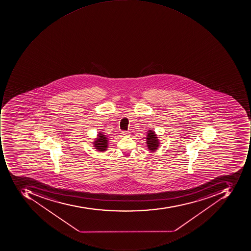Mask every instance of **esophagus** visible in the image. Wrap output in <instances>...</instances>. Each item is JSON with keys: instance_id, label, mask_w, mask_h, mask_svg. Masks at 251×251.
Masks as SVG:
<instances>
[{"instance_id": "34e87169", "label": "esophagus", "mask_w": 251, "mask_h": 251, "mask_svg": "<svg viewBox=\"0 0 251 251\" xmlns=\"http://www.w3.org/2000/svg\"><path fill=\"white\" fill-rule=\"evenodd\" d=\"M122 134L123 135V136H129V132L123 131L122 133Z\"/></svg>"}]
</instances>
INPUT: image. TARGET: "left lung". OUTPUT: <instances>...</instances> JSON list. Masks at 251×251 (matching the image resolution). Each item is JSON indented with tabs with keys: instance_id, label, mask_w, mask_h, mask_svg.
I'll return each mask as SVG.
<instances>
[{
	"instance_id": "left-lung-1",
	"label": "left lung",
	"mask_w": 251,
	"mask_h": 251,
	"mask_svg": "<svg viewBox=\"0 0 251 251\" xmlns=\"http://www.w3.org/2000/svg\"><path fill=\"white\" fill-rule=\"evenodd\" d=\"M146 136V146L149 149V152L152 153L157 151L161 145L157 133L153 129H148Z\"/></svg>"
}]
</instances>
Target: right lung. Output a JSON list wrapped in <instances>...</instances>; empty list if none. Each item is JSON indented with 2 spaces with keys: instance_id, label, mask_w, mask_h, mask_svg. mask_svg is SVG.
I'll return each mask as SVG.
<instances>
[{
  "instance_id": "1",
  "label": "right lung",
  "mask_w": 251,
  "mask_h": 251,
  "mask_svg": "<svg viewBox=\"0 0 251 251\" xmlns=\"http://www.w3.org/2000/svg\"><path fill=\"white\" fill-rule=\"evenodd\" d=\"M109 143V137L102 132H98L97 137L93 141V146L99 152L107 151Z\"/></svg>"
}]
</instances>
